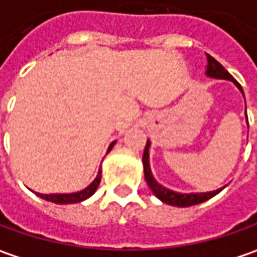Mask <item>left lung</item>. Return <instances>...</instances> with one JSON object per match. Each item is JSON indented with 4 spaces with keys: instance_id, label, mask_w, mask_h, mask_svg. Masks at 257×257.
Returning a JSON list of instances; mask_svg holds the SVG:
<instances>
[{
    "instance_id": "left-lung-1",
    "label": "left lung",
    "mask_w": 257,
    "mask_h": 257,
    "mask_svg": "<svg viewBox=\"0 0 257 257\" xmlns=\"http://www.w3.org/2000/svg\"><path fill=\"white\" fill-rule=\"evenodd\" d=\"M207 66H206V76L210 77V79H218V80H229V82H233L236 84V87L241 92V95L244 97V93H243V89L236 80L234 77L230 74L220 63L211 57L210 54H207ZM246 120H247V115H246ZM150 148H151V141H147V147H145V151H144V157H142V164H144V174H145V180L150 185L151 191L154 193V195L157 198H160L162 203L165 204H170V206L175 207H190L195 206V204H200V203H204L207 200H210L211 197L217 195L224 187L221 188H217L214 191H207V193H178V191H174V190H170L167 187H164L162 184H160L155 178H154V174L151 171V165H150Z\"/></svg>"
}]
</instances>
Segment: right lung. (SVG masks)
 Returning <instances> with one entry per match:
<instances>
[{"label":"right lung","instance_id":"1","mask_svg":"<svg viewBox=\"0 0 257 257\" xmlns=\"http://www.w3.org/2000/svg\"><path fill=\"white\" fill-rule=\"evenodd\" d=\"M115 144H116V141H113L109 145L106 154L110 152V150L113 148ZM100 178H102V170H99L95 180L87 185L86 188L80 190V191H76V193H64V194H41V193H36V195H39L40 198H43V200L51 201L54 204H74V203H82V201L87 200L89 197H92V195L95 194V191L97 190L99 184H100Z\"/></svg>","mask_w":257,"mask_h":257}]
</instances>
